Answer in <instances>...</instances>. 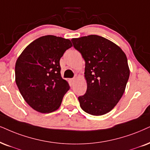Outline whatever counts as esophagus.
<instances>
[{
	"label": "esophagus",
	"mask_w": 150,
	"mask_h": 150,
	"mask_svg": "<svg viewBox=\"0 0 150 150\" xmlns=\"http://www.w3.org/2000/svg\"><path fill=\"white\" fill-rule=\"evenodd\" d=\"M75 80H76V78H75V77H73V78L71 79V81L72 82V84H73V83L75 81Z\"/></svg>",
	"instance_id": "obj_1"
}]
</instances>
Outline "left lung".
<instances>
[{"label": "left lung", "mask_w": 150, "mask_h": 150, "mask_svg": "<svg viewBox=\"0 0 150 150\" xmlns=\"http://www.w3.org/2000/svg\"><path fill=\"white\" fill-rule=\"evenodd\" d=\"M71 41L85 61L87 89L78 97L81 108L93 115L109 112L122 98L129 77L126 54L112 41L98 35Z\"/></svg>", "instance_id": "obj_1"}]
</instances>
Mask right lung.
Segmentation results:
<instances>
[{"mask_svg": "<svg viewBox=\"0 0 150 150\" xmlns=\"http://www.w3.org/2000/svg\"><path fill=\"white\" fill-rule=\"evenodd\" d=\"M73 46L69 39L46 35L36 39L17 59L15 79L25 102L40 113L58 109L69 83L61 76L60 59Z\"/></svg>", "mask_w": 150, "mask_h": 150, "instance_id": "1", "label": "right lung"}]
</instances>
